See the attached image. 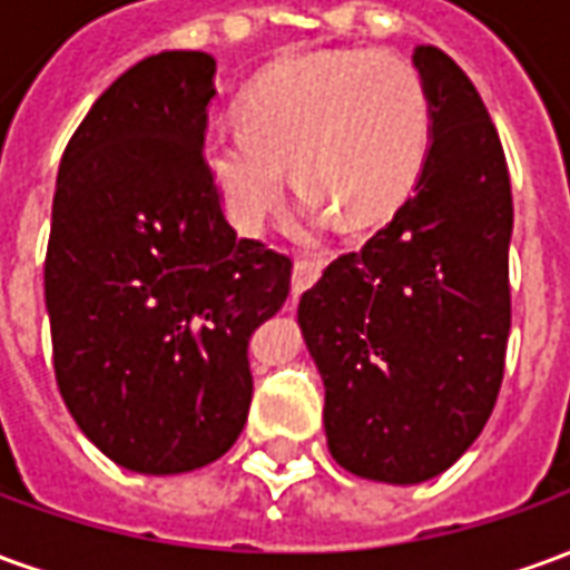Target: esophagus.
I'll return each instance as SVG.
<instances>
[{
    "label": "esophagus",
    "instance_id": "34e87169",
    "mask_svg": "<svg viewBox=\"0 0 570 570\" xmlns=\"http://www.w3.org/2000/svg\"><path fill=\"white\" fill-rule=\"evenodd\" d=\"M323 274V262H314V259H298L293 265V296H302L305 289L321 281Z\"/></svg>",
    "mask_w": 570,
    "mask_h": 570
}]
</instances>
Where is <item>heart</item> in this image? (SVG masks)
Listing matches in <instances>:
<instances>
[{"label": "heart", "instance_id": "heart-1", "mask_svg": "<svg viewBox=\"0 0 570 570\" xmlns=\"http://www.w3.org/2000/svg\"><path fill=\"white\" fill-rule=\"evenodd\" d=\"M240 128L204 140L225 219L259 235L284 198V164L308 207L351 228L391 216L415 186L430 142L419 69L391 51L345 48L274 63L237 106Z\"/></svg>", "mask_w": 570, "mask_h": 570}]
</instances>
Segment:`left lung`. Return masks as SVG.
Instances as JSON below:
<instances>
[{
	"mask_svg": "<svg viewBox=\"0 0 570 570\" xmlns=\"http://www.w3.org/2000/svg\"><path fill=\"white\" fill-rule=\"evenodd\" d=\"M430 149L412 198L298 302L326 387L330 452L415 485L473 445L503 379L513 195L489 109L452 57L419 45Z\"/></svg>",
	"mask_w": 570,
	"mask_h": 570,
	"instance_id": "left-lung-1",
	"label": "left lung"
}]
</instances>
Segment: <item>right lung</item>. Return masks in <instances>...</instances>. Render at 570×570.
<instances>
[{
    "mask_svg": "<svg viewBox=\"0 0 570 570\" xmlns=\"http://www.w3.org/2000/svg\"><path fill=\"white\" fill-rule=\"evenodd\" d=\"M216 60L161 51L106 88L57 174L45 256L60 396L134 473L223 458L247 424L249 335L293 262L225 223L204 170Z\"/></svg>",
    "mask_w": 570,
    "mask_h": 570,
    "instance_id": "1",
    "label": "right lung"
}]
</instances>
